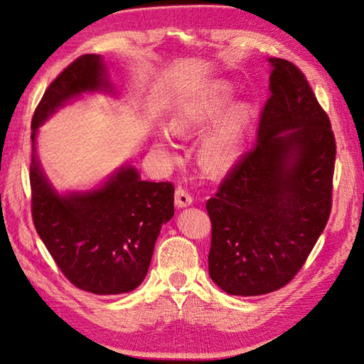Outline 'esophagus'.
I'll use <instances>...</instances> for the list:
<instances>
[{
	"label": "esophagus",
	"mask_w": 364,
	"mask_h": 364,
	"mask_svg": "<svg viewBox=\"0 0 364 364\" xmlns=\"http://www.w3.org/2000/svg\"><path fill=\"white\" fill-rule=\"evenodd\" d=\"M175 204L176 207L184 208V207H189L193 204V196H191L186 189L178 186L175 191Z\"/></svg>",
	"instance_id": "1"
}]
</instances>
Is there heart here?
<instances>
[{
    "instance_id": "heart-1",
    "label": "heart",
    "mask_w": 364,
    "mask_h": 364,
    "mask_svg": "<svg viewBox=\"0 0 364 364\" xmlns=\"http://www.w3.org/2000/svg\"><path fill=\"white\" fill-rule=\"evenodd\" d=\"M231 100L232 88L228 83L218 82L207 86L205 90L189 97L176 109L170 120L171 130L178 134H186L207 125L212 120L218 119L230 106ZM250 119V106L236 104L228 109L220 120L205 133V136L200 141L199 156L207 170L225 171L237 162L244 149ZM159 146H168V138L165 134L159 136Z\"/></svg>"
}]
</instances>
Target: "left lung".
<instances>
[{
  "mask_svg": "<svg viewBox=\"0 0 364 364\" xmlns=\"http://www.w3.org/2000/svg\"><path fill=\"white\" fill-rule=\"evenodd\" d=\"M271 96L257 143L220 184L208 273L231 295L269 294L291 282L315 247L332 207L336 139L299 67L269 58Z\"/></svg>",
  "mask_w": 364,
  "mask_h": 364,
  "instance_id": "1",
  "label": "left lung"
}]
</instances>
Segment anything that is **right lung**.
Returning a JSON list of instances; mask_svg holds the SVG:
<instances>
[{"label": "right lung", "instance_id": "obj_1", "mask_svg": "<svg viewBox=\"0 0 364 364\" xmlns=\"http://www.w3.org/2000/svg\"><path fill=\"white\" fill-rule=\"evenodd\" d=\"M114 95L100 54H85L48 86L32 119V217L64 276L82 291L117 295L136 289L149 269L160 228L175 213L171 183L143 181L123 165L100 188L59 194L36 156L38 127L83 93Z\"/></svg>", "mask_w": 364, "mask_h": 364}]
</instances>
